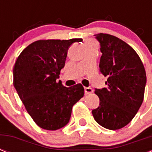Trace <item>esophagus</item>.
Instances as JSON below:
<instances>
[{"label":"esophagus","mask_w":152,"mask_h":152,"mask_svg":"<svg viewBox=\"0 0 152 152\" xmlns=\"http://www.w3.org/2000/svg\"><path fill=\"white\" fill-rule=\"evenodd\" d=\"M84 92H85L86 95H88V94H91V93L93 92L92 88H84Z\"/></svg>","instance_id":"esophagus-1"}]
</instances>
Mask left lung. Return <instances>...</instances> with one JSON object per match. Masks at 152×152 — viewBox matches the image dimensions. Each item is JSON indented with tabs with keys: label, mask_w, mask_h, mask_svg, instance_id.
Segmentation results:
<instances>
[{
	"label": "left lung",
	"mask_w": 152,
	"mask_h": 152,
	"mask_svg": "<svg viewBox=\"0 0 152 152\" xmlns=\"http://www.w3.org/2000/svg\"><path fill=\"white\" fill-rule=\"evenodd\" d=\"M95 36L101 46L99 70L108 79L107 88L95 89L99 106L92 110L93 117L107 129H120L132 120L143 102L146 72L129 44L111 34Z\"/></svg>",
	"instance_id": "obj_1"
}]
</instances>
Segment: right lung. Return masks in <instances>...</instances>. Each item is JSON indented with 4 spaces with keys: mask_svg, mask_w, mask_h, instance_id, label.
I'll return each instance as SVG.
<instances>
[{
    "mask_svg": "<svg viewBox=\"0 0 152 152\" xmlns=\"http://www.w3.org/2000/svg\"><path fill=\"white\" fill-rule=\"evenodd\" d=\"M82 40H38L27 46L15 61L13 85L27 113L43 129L65 126L73 105L83 97L84 89L80 83L66 88L61 81H57L69 46Z\"/></svg>",
    "mask_w": 152,
    "mask_h": 152,
    "instance_id": "add662e5",
    "label": "right lung"
}]
</instances>
